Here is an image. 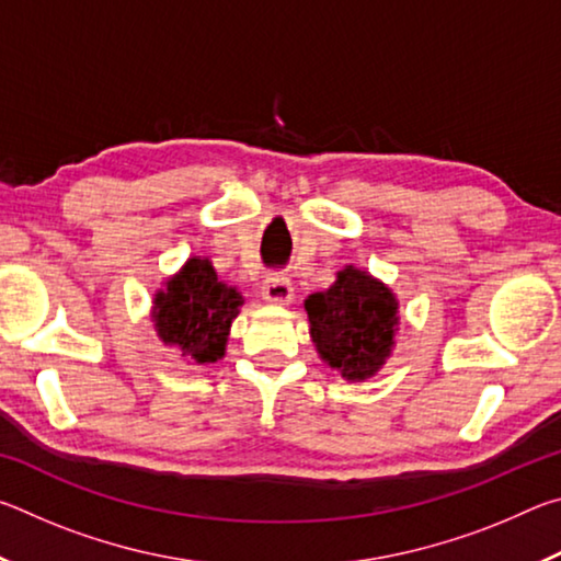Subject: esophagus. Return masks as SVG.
<instances>
[{
	"label": "esophagus",
	"instance_id": "34e87169",
	"mask_svg": "<svg viewBox=\"0 0 561 561\" xmlns=\"http://www.w3.org/2000/svg\"><path fill=\"white\" fill-rule=\"evenodd\" d=\"M262 299L270 304H289L294 299V284L287 274H267L262 282Z\"/></svg>",
	"mask_w": 561,
	"mask_h": 561
}]
</instances>
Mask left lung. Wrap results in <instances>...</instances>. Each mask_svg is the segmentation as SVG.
Segmentation results:
<instances>
[{"mask_svg": "<svg viewBox=\"0 0 561 561\" xmlns=\"http://www.w3.org/2000/svg\"><path fill=\"white\" fill-rule=\"evenodd\" d=\"M304 309L319 358L346 381H368L393 354L401 307L393 289L366 270L346 264L329 289L304 299Z\"/></svg>", "mask_w": 561, "mask_h": 561, "instance_id": "1", "label": "left lung"}]
</instances>
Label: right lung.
Masks as SVG:
<instances>
[{
    "mask_svg": "<svg viewBox=\"0 0 561 561\" xmlns=\"http://www.w3.org/2000/svg\"><path fill=\"white\" fill-rule=\"evenodd\" d=\"M244 304L242 291L217 277L207 257H190L153 294L156 334L187 360L210 366L225 358L232 321Z\"/></svg>",
    "mask_w": 561,
    "mask_h": 561,
    "instance_id": "right-lung-1",
    "label": "right lung"
}]
</instances>
